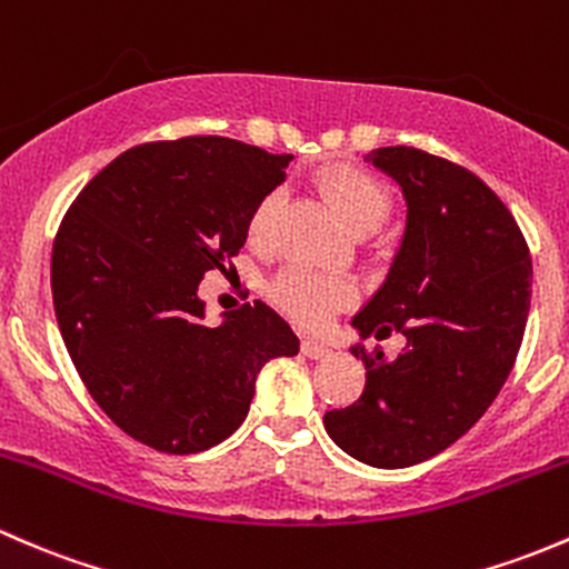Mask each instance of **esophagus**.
<instances>
[{"label": "esophagus", "mask_w": 569, "mask_h": 569, "mask_svg": "<svg viewBox=\"0 0 569 569\" xmlns=\"http://www.w3.org/2000/svg\"><path fill=\"white\" fill-rule=\"evenodd\" d=\"M301 350L307 359H326V356H331V348L323 342H315V339H303Z\"/></svg>", "instance_id": "34e87169"}]
</instances>
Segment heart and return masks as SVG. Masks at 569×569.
<instances>
[{
  "label": "heart",
  "mask_w": 569,
  "mask_h": 569,
  "mask_svg": "<svg viewBox=\"0 0 569 569\" xmlns=\"http://www.w3.org/2000/svg\"><path fill=\"white\" fill-rule=\"evenodd\" d=\"M320 189L339 213V219L345 221V227L356 236L378 230L391 210V191L386 189V183H380L365 169L348 167V163L326 169L320 174ZM279 208H282V191L273 189L266 197H260V202L251 210L249 224H246V236L251 243L266 246L271 241ZM273 292L287 312L309 328L323 326L328 315L350 298L348 284L339 282V279H328L323 273L307 271V268L284 271Z\"/></svg>",
  "instance_id": "b5f03b06"
}]
</instances>
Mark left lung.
Listing matches in <instances>:
<instances>
[{"mask_svg":"<svg viewBox=\"0 0 569 569\" xmlns=\"http://www.w3.org/2000/svg\"><path fill=\"white\" fill-rule=\"evenodd\" d=\"M397 180L408 216L383 284L350 323L402 331L395 359L370 356L359 400L323 416L342 452L375 468L436 458L490 408L518 356L531 307V257L512 213L477 174L416 148L365 156Z\"/></svg>","mask_w":569,"mask_h":569,"instance_id":"8db88e82","label":"left lung"}]
</instances>
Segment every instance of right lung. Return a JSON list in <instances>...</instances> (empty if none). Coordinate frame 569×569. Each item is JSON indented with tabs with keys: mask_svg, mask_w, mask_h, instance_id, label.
<instances>
[{
	"mask_svg": "<svg viewBox=\"0 0 569 569\" xmlns=\"http://www.w3.org/2000/svg\"><path fill=\"white\" fill-rule=\"evenodd\" d=\"M292 156L227 137L126 150L81 189L51 251L54 312L101 411L167 455L241 427L257 375L296 356L282 315L257 301L204 323L199 282L246 243V224Z\"/></svg>",
	"mask_w": 569,
	"mask_h": 569,
	"instance_id": "right-lung-1",
	"label": "right lung"
}]
</instances>
